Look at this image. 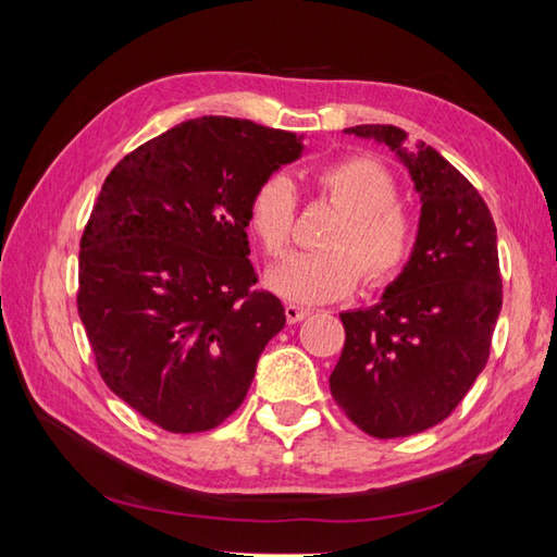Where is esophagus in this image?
Instances as JSON below:
<instances>
[{"label": "esophagus", "mask_w": 557, "mask_h": 557, "mask_svg": "<svg viewBox=\"0 0 557 557\" xmlns=\"http://www.w3.org/2000/svg\"><path fill=\"white\" fill-rule=\"evenodd\" d=\"M285 315H287L289 323H299V321H304L306 315H311V309H306V306H299V304H287Z\"/></svg>", "instance_id": "1"}]
</instances>
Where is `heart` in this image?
I'll list each match as a JSON object with an SVG mask.
<instances>
[{"label":"heart","mask_w":557,"mask_h":557,"mask_svg":"<svg viewBox=\"0 0 557 557\" xmlns=\"http://www.w3.org/2000/svg\"><path fill=\"white\" fill-rule=\"evenodd\" d=\"M323 196L345 210L325 236L323 251L287 258L268 272V287L299 304H323L345 297L359 285L361 272L371 287L387 285L407 265L417 227L397 203V184L381 162L347 158L318 172ZM297 222V191L287 174H270L256 186L248 203V224L270 258L292 246Z\"/></svg>","instance_id":"b5f03b06"}]
</instances>
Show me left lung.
Here are the masks:
<instances>
[{"label":"left lung","instance_id":"left-lung-1","mask_svg":"<svg viewBox=\"0 0 557 557\" xmlns=\"http://www.w3.org/2000/svg\"><path fill=\"white\" fill-rule=\"evenodd\" d=\"M405 164L421 198L411 256L369 309L339 313L345 349L330 393L373 437H405L447 419L488 361L503 309L498 232L479 191L435 148L407 132L361 124Z\"/></svg>","mask_w":557,"mask_h":557}]
</instances>
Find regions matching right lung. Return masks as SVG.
I'll list each match as a JSON object with an SVG mask.
<instances>
[{"instance_id": "obj_1", "label": "right lung", "mask_w": 557, "mask_h": 557, "mask_svg": "<svg viewBox=\"0 0 557 557\" xmlns=\"http://www.w3.org/2000/svg\"><path fill=\"white\" fill-rule=\"evenodd\" d=\"M304 136L232 116L172 126L116 164L78 256V315L102 381L172 433L242 405L285 306L253 292L248 203Z\"/></svg>"}]
</instances>
